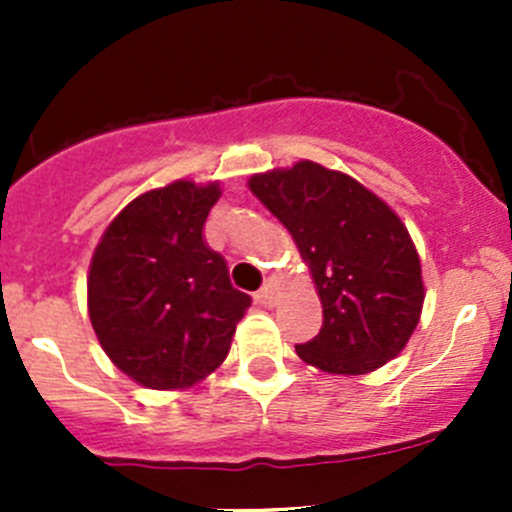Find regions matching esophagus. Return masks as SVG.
<instances>
[{
	"instance_id": "obj_1",
	"label": "esophagus",
	"mask_w": 512,
	"mask_h": 512,
	"mask_svg": "<svg viewBox=\"0 0 512 512\" xmlns=\"http://www.w3.org/2000/svg\"><path fill=\"white\" fill-rule=\"evenodd\" d=\"M275 294H277V285L272 280H267L265 285H262L260 292L255 294V299L260 304H265V307H272V304H275Z\"/></svg>"
}]
</instances>
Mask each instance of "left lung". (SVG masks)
<instances>
[{
	"label": "left lung",
	"instance_id": "1",
	"mask_svg": "<svg viewBox=\"0 0 512 512\" xmlns=\"http://www.w3.org/2000/svg\"><path fill=\"white\" fill-rule=\"evenodd\" d=\"M287 227L322 299L317 337L297 356L329 374L379 369L409 344L421 319V260L399 215L342 170L299 160L247 180Z\"/></svg>",
	"mask_w": 512,
	"mask_h": 512
}]
</instances>
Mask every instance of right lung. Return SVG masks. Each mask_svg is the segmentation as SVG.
Returning <instances> with one entry per match:
<instances>
[{
	"mask_svg": "<svg viewBox=\"0 0 512 512\" xmlns=\"http://www.w3.org/2000/svg\"><path fill=\"white\" fill-rule=\"evenodd\" d=\"M220 183L175 180L126 205L96 245L89 317L98 344L146 389H188L230 352L252 304L203 240Z\"/></svg>",
	"mask_w": 512,
	"mask_h": 512,
	"instance_id": "right-lung-1",
	"label": "right lung"
}]
</instances>
